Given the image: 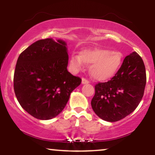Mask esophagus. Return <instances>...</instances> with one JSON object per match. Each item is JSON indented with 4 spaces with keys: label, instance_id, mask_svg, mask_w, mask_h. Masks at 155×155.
<instances>
[{
    "label": "esophagus",
    "instance_id": "1",
    "mask_svg": "<svg viewBox=\"0 0 155 155\" xmlns=\"http://www.w3.org/2000/svg\"><path fill=\"white\" fill-rule=\"evenodd\" d=\"M89 82H90V81H89L87 79H85V78H82V79H81V83H82L83 84H88Z\"/></svg>",
    "mask_w": 155,
    "mask_h": 155
}]
</instances>
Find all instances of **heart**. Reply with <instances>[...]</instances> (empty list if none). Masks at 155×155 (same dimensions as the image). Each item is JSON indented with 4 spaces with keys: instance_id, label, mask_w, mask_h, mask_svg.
<instances>
[{
    "instance_id": "1",
    "label": "heart",
    "mask_w": 155,
    "mask_h": 155,
    "mask_svg": "<svg viewBox=\"0 0 155 155\" xmlns=\"http://www.w3.org/2000/svg\"><path fill=\"white\" fill-rule=\"evenodd\" d=\"M123 62V54L119 51L108 49H87L80 54H73L70 58V65L74 71H79L84 64L90 65V72L97 81H106L113 77L120 70Z\"/></svg>"
}]
</instances>
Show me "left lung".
I'll return each instance as SVG.
<instances>
[{
    "label": "left lung",
    "instance_id": "1",
    "mask_svg": "<svg viewBox=\"0 0 155 155\" xmlns=\"http://www.w3.org/2000/svg\"><path fill=\"white\" fill-rule=\"evenodd\" d=\"M147 82L145 65L133 51L124 59L120 70L107 82L95 86L92 108L100 118L117 122L131 114L140 104Z\"/></svg>",
    "mask_w": 155,
    "mask_h": 155
}]
</instances>
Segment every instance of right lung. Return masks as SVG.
Returning <instances> with one entry per match:
<instances>
[{
    "label": "right lung",
    "mask_w": 155,
    "mask_h": 155,
    "mask_svg": "<svg viewBox=\"0 0 155 155\" xmlns=\"http://www.w3.org/2000/svg\"><path fill=\"white\" fill-rule=\"evenodd\" d=\"M66 43L38 40L19 54L14 74V90L20 106L38 120L58 116L81 79L68 71Z\"/></svg>",
    "instance_id": "obj_1"
}]
</instances>
